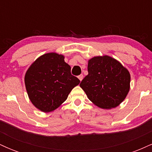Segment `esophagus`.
<instances>
[{
  "mask_svg": "<svg viewBox=\"0 0 152 152\" xmlns=\"http://www.w3.org/2000/svg\"><path fill=\"white\" fill-rule=\"evenodd\" d=\"M83 74H81V75H79V76H78V79H79L80 81H82V79H83Z\"/></svg>",
  "mask_w": 152,
  "mask_h": 152,
  "instance_id": "obj_1",
  "label": "esophagus"
}]
</instances>
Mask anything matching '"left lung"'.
I'll return each instance as SVG.
<instances>
[{
  "instance_id": "8db88e82",
  "label": "left lung",
  "mask_w": 152,
  "mask_h": 152,
  "mask_svg": "<svg viewBox=\"0 0 152 152\" xmlns=\"http://www.w3.org/2000/svg\"><path fill=\"white\" fill-rule=\"evenodd\" d=\"M88 74L80 83L91 102L102 109H112L124 100L129 91V71L109 56H95L88 62Z\"/></svg>"
}]
</instances>
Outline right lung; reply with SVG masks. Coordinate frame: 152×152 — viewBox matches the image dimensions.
<instances>
[{
	"label": "right lung",
	"instance_id": "right-lung-1",
	"mask_svg": "<svg viewBox=\"0 0 152 152\" xmlns=\"http://www.w3.org/2000/svg\"><path fill=\"white\" fill-rule=\"evenodd\" d=\"M80 81L71 74L64 56L43 54L31 64L25 75V85L32 104L43 112L56 109Z\"/></svg>",
	"mask_w": 152,
	"mask_h": 152
}]
</instances>
